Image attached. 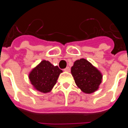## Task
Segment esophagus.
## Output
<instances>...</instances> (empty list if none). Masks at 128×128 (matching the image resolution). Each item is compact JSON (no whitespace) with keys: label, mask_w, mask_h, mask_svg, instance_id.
<instances>
[{"label":"esophagus","mask_w":128,"mask_h":128,"mask_svg":"<svg viewBox=\"0 0 128 128\" xmlns=\"http://www.w3.org/2000/svg\"><path fill=\"white\" fill-rule=\"evenodd\" d=\"M64 71H65V72H69L70 71V67L67 66V67L65 68V69H64Z\"/></svg>","instance_id":"esophagus-1"}]
</instances>
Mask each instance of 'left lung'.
Returning a JSON list of instances; mask_svg holds the SVG:
<instances>
[{
	"label": "left lung",
	"mask_w": 128,
	"mask_h": 128,
	"mask_svg": "<svg viewBox=\"0 0 128 128\" xmlns=\"http://www.w3.org/2000/svg\"><path fill=\"white\" fill-rule=\"evenodd\" d=\"M71 74L77 86L85 94L94 93L99 89L102 82L101 72L84 58L74 62L71 67Z\"/></svg>",
	"instance_id": "8db88e82"
}]
</instances>
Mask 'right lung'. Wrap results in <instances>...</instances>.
Here are the masks:
<instances>
[{
  "instance_id": "1",
  "label": "right lung",
  "mask_w": 128,
  "mask_h": 128,
  "mask_svg": "<svg viewBox=\"0 0 128 128\" xmlns=\"http://www.w3.org/2000/svg\"><path fill=\"white\" fill-rule=\"evenodd\" d=\"M62 72L58 66L43 60L30 71L29 79L35 90L46 94L51 91Z\"/></svg>"
}]
</instances>
